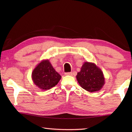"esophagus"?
I'll list each match as a JSON object with an SVG mask.
<instances>
[{
    "label": "esophagus",
    "mask_w": 132,
    "mask_h": 132,
    "mask_svg": "<svg viewBox=\"0 0 132 132\" xmlns=\"http://www.w3.org/2000/svg\"><path fill=\"white\" fill-rule=\"evenodd\" d=\"M66 76H72L73 75V73L72 72H68V73H65Z\"/></svg>",
    "instance_id": "1"
}]
</instances>
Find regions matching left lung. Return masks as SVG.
Wrapping results in <instances>:
<instances>
[{
    "mask_svg": "<svg viewBox=\"0 0 132 132\" xmlns=\"http://www.w3.org/2000/svg\"><path fill=\"white\" fill-rule=\"evenodd\" d=\"M76 79L80 86L88 92L100 91L105 84V77L101 69L92 62H85Z\"/></svg>",
    "mask_w": 132,
    "mask_h": 132,
    "instance_id": "left-lung-1",
    "label": "left lung"
}]
</instances>
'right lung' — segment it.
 Returning a JSON list of instances; mask_svg holds the SVG:
<instances>
[{
	"instance_id": "right-lung-1",
	"label": "right lung",
	"mask_w": 132,
	"mask_h": 132,
	"mask_svg": "<svg viewBox=\"0 0 132 132\" xmlns=\"http://www.w3.org/2000/svg\"><path fill=\"white\" fill-rule=\"evenodd\" d=\"M31 77L35 86L42 90H50L61 79V76L55 70L48 59L42 60L37 64L32 71Z\"/></svg>"
}]
</instances>
